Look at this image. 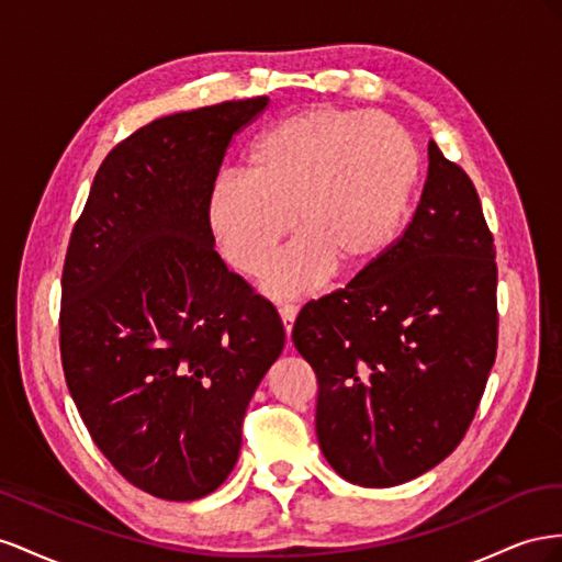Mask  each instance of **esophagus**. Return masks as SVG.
Returning <instances> with one entry per match:
<instances>
[{
  "label": "esophagus",
  "mask_w": 562,
  "mask_h": 562,
  "mask_svg": "<svg viewBox=\"0 0 562 562\" xmlns=\"http://www.w3.org/2000/svg\"><path fill=\"white\" fill-rule=\"evenodd\" d=\"M296 315H299V308H296V306H290V303H286V306H280V317H282V325H284L286 336H290L292 329H294Z\"/></svg>",
  "instance_id": "1"
}]
</instances>
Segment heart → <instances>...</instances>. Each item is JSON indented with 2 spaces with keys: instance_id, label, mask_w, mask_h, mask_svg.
Masks as SVG:
<instances>
[{
  "instance_id": "heart-1",
  "label": "heart",
  "mask_w": 562,
  "mask_h": 562,
  "mask_svg": "<svg viewBox=\"0 0 562 562\" xmlns=\"http://www.w3.org/2000/svg\"><path fill=\"white\" fill-rule=\"evenodd\" d=\"M419 157L381 112L319 105L254 140L247 169L221 173L206 204L212 235L235 270L254 276L294 226L301 237L263 272V290L294 299L319 290L339 263L360 270L403 226Z\"/></svg>"
}]
</instances>
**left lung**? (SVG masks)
I'll list each match as a JSON object with an SVG mask.
<instances>
[{
    "label": "left lung",
    "mask_w": 562,
    "mask_h": 562,
    "mask_svg": "<svg viewBox=\"0 0 562 562\" xmlns=\"http://www.w3.org/2000/svg\"><path fill=\"white\" fill-rule=\"evenodd\" d=\"M494 256L473 181L430 140L403 235L301 308L292 339L317 376V440L348 483L403 485L467 436L499 339Z\"/></svg>",
    "instance_id": "obj_1"
}]
</instances>
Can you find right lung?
Wrapping results in <instances>:
<instances>
[{
  "mask_svg": "<svg viewBox=\"0 0 562 562\" xmlns=\"http://www.w3.org/2000/svg\"><path fill=\"white\" fill-rule=\"evenodd\" d=\"M268 95L176 112L108 153L63 263L60 362L89 436L167 502L214 492L284 348L276 306L214 249L210 192Z\"/></svg>",
  "mask_w": 562,
  "mask_h": 562,
  "instance_id": "obj_1",
  "label": "right lung"
}]
</instances>
